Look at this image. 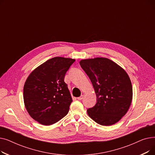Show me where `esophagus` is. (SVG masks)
Instances as JSON below:
<instances>
[{
  "label": "esophagus",
  "instance_id": "1",
  "mask_svg": "<svg viewBox=\"0 0 155 155\" xmlns=\"http://www.w3.org/2000/svg\"><path fill=\"white\" fill-rule=\"evenodd\" d=\"M84 95H81L80 97H78V100H79V101H81V100H82L83 99H84Z\"/></svg>",
  "mask_w": 155,
  "mask_h": 155
}]
</instances>
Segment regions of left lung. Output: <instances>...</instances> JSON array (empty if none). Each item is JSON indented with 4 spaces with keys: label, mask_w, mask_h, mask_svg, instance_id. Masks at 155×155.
Segmentation results:
<instances>
[{
    "label": "left lung",
    "mask_w": 155,
    "mask_h": 155,
    "mask_svg": "<svg viewBox=\"0 0 155 155\" xmlns=\"http://www.w3.org/2000/svg\"><path fill=\"white\" fill-rule=\"evenodd\" d=\"M81 67L90 78L97 103L87 114L102 126L114 124L127 112L133 99V87L126 71L106 58L82 60Z\"/></svg>",
    "instance_id": "left-lung-1"
}]
</instances>
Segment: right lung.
Masks as SVG:
<instances>
[{
	"instance_id": "obj_1",
	"label": "right lung",
	"mask_w": 155,
	"mask_h": 155,
	"mask_svg": "<svg viewBox=\"0 0 155 155\" xmlns=\"http://www.w3.org/2000/svg\"><path fill=\"white\" fill-rule=\"evenodd\" d=\"M75 59L54 57L32 71L24 84V105L30 116L45 126L66 116L72 102L64 76Z\"/></svg>"
}]
</instances>
